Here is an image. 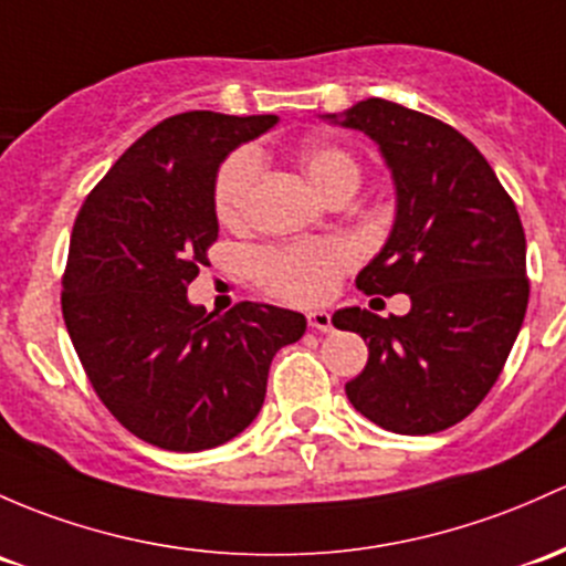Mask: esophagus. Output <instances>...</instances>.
<instances>
[{
	"mask_svg": "<svg viewBox=\"0 0 566 566\" xmlns=\"http://www.w3.org/2000/svg\"><path fill=\"white\" fill-rule=\"evenodd\" d=\"M306 319H308V325H312L314 331H325V333H328L333 328L331 314L323 312V308H317V312H308Z\"/></svg>",
	"mask_w": 566,
	"mask_h": 566,
	"instance_id": "esophagus-1",
	"label": "esophagus"
}]
</instances>
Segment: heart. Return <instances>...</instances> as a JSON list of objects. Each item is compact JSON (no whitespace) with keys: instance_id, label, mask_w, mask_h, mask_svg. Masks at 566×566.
<instances>
[{"instance_id":"heart-1","label":"heart","mask_w":566,"mask_h":566,"mask_svg":"<svg viewBox=\"0 0 566 566\" xmlns=\"http://www.w3.org/2000/svg\"><path fill=\"white\" fill-rule=\"evenodd\" d=\"M298 163L308 181L331 198L338 189H358L360 165L347 148L336 143H306ZM263 159L258 148L241 146L230 154L213 181V211L228 228H241L249 217L254 187L260 181ZM358 260L353 243L325 238L287 247L263 249L252 258V273L265 293L293 303H319L336 290L338 279Z\"/></svg>"}]
</instances>
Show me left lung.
Returning a JSON list of instances; mask_svg holds the SVG:
<instances>
[{
  "label": "left lung",
  "instance_id": "1",
  "mask_svg": "<svg viewBox=\"0 0 566 566\" xmlns=\"http://www.w3.org/2000/svg\"><path fill=\"white\" fill-rule=\"evenodd\" d=\"M325 118L377 143L396 184V222L355 284L412 301L403 317L358 306L333 314L368 347L366 368L344 390L385 431H444L488 396L523 325L518 208L474 143L439 118L379 97Z\"/></svg>",
  "mask_w": 566,
  "mask_h": 566
}]
</instances>
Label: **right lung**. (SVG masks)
I'll list each match as a JSON object with an SVG mask.
<instances>
[{"instance_id":"1","label":"right lung","mask_w":566,"mask_h":566,"mask_svg":"<svg viewBox=\"0 0 566 566\" xmlns=\"http://www.w3.org/2000/svg\"><path fill=\"white\" fill-rule=\"evenodd\" d=\"M276 116L189 111L138 138L83 200L62 279V314L99 401L129 433L176 453L238 437L265 401L273 355L306 317L241 301L192 306L187 287L219 235L213 181Z\"/></svg>"}]
</instances>
